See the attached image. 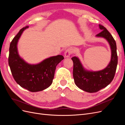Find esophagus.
I'll list each match as a JSON object with an SVG mask.
<instances>
[{"mask_svg":"<svg viewBox=\"0 0 125 125\" xmlns=\"http://www.w3.org/2000/svg\"><path fill=\"white\" fill-rule=\"evenodd\" d=\"M73 48H72L71 47L68 48L66 51L65 52V57H69L70 55L73 53Z\"/></svg>","mask_w":125,"mask_h":125,"instance_id":"esophagus-1","label":"esophagus"}]
</instances>
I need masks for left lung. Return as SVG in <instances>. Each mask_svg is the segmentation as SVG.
<instances>
[{"label": "left lung", "instance_id": "left-lung-1", "mask_svg": "<svg viewBox=\"0 0 125 125\" xmlns=\"http://www.w3.org/2000/svg\"><path fill=\"white\" fill-rule=\"evenodd\" d=\"M99 28L102 31L95 36L106 40L111 50V60L107 67L99 71H90L83 67L78 57L71 58L73 62V76L75 85L79 89L89 93L96 92L110 83L114 79L118 63L115 40L103 25H99Z\"/></svg>", "mask_w": 125, "mask_h": 125}]
</instances>
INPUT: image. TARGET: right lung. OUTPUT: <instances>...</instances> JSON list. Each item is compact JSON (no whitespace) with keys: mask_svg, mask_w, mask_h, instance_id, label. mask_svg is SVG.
I'll list each match as a JSON object with an SVG mask.
<instances>
[{"mask_svg":"<svg viewBox=\"0 0 125 125\" xmlns=\"http://www.w3.org/2000/svg\"><path fill=\"white\" fill-rule=\"evenodd\" d=\"M22 28L10 44L8 63L13 78L22 88L32 92L43 91L52 82L57 65L64 59L62 55L52 56L37 64L26 62L19 54L18 43L23 31Z\"/></svg>","mask_w":125,"mask_h":125,"instance_id":"1","label":"right lung"}]
</instances>
